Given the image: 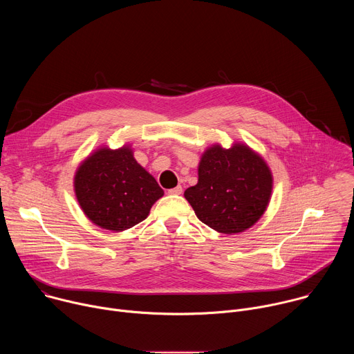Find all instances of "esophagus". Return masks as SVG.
<instances>
[{
	"instance_id": "obj_1",
	"label": "esophagus",
	"mask_w": 354,
	"mask_h": 354,
	"mask_svg": "<svg viewBox=\"0 0 354 354\" xmlns=\"http://www.w3.org/2000/svg\"><path fill=\"white\" fill-rule=\"evenodd\" d=\"M182 192H183V189H182V186H180V185H178L176 187H172V189H169V190H168V193H169V194H182Z\"/></svg>"
}]
</instances>
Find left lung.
Here are the masks:
<instances>
[{
  "mask_svg": "<svg viewBox=\"0 0 354 354\" xmlns=\"http://www.w3.org/2000/svg\"><path fill=\"white\" fill-rule=\"evenodd\" d=\"M272 185L270 169L249 147L214 145L201 157L198 182L185 190V197L201 223L223 234H236L262 217Z\"/></svg>",
  "mask_w": 354,
  "mask_h": 354,
  "instance_id": "1",
  "label": "left lung"
}]
</instances>
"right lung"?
Returning a JSON list of instances; mask_svg holds the SVG:
<instances>
[{
	"mask_svg": "<svg viewBox=\"0 0 354 354\" xmlns=\"http://www.w3.org/2000/svg\"><path fill=\"white\" fill-rule=\"evenodd\" d=\"M74 186L85 216L111 231H124L145 220L164 194L129 147L97 149L78 168Z\"/></svg>",
	"mask_w": 354,
	"mask_h": 354,
	"instance_id": "add662e5",
	"label": "right lung"
}]
</instances>
